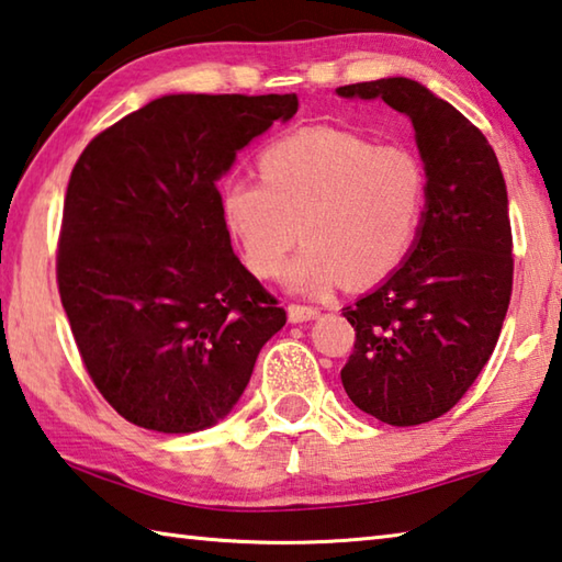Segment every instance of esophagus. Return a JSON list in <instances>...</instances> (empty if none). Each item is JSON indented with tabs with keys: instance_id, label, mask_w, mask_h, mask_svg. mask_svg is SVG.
Masks as SVG:
<instances>
[{
	"instance_id": "obj_1",
	"label": "esophagus",
	"mask_w": 562,
	"mask_h": 562,
	"mask_svg": "<svg viewBox=\"0 0 562 562\" xmlns=\"http://www.w3.org/2000/svg\"><path fill=\"white\" fill-rule=\"evenodd\" d=\"M316 316H318V308H313V306H301V303H291V306H289V321L291 323L313 321Z\"/></svg>"
}]
</instances>
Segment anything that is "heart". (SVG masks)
<instances>
[{
  "instance_id": "obj_1",
  "label": "heart",
  "mask_w": 562,
  "mask_h": 562,
  "mask_svg": "<svg viewBox=\"0 0 562 562\" xmlns=\"http://www.w3.org/2000/svg\"><path fill=\"white\" fill-rule=\"evenodd\" d=\"M259 170L222 192L226 229L259 279L283 271L301 236L286 269L301 293H326L342 276L375 283L407 259L427 204V170L407 145L311 127L266 147Z\"/></svg>"
}]
</instances>
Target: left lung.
<instances>
[{
  "mask_svg": "<svg viewBox=\"0 0 562 562\" xmlns=\"http://www.w3.org/2000/svg\"><path fill=\"white\" fill-rule=\"evenodd\" d=\"M382 98L415 125L427 204L405 263L342 308L356 346L340 370L352 405L392 427L445 415L496 348L514 286L508 194L484 133L409 78L340 86Z\"/></svg>",
  "mask_w": 562,
  "mask_h": 562,
  "instance_id": "obj_1",
  "label": "left lung"
}]
</instances>
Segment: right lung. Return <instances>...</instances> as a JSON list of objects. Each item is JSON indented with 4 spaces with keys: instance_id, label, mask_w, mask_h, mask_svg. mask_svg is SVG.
<instances>
[{
    "instance_id": "add662e5",
    "label": "right lung",
    "mask_w": 562,
    "mask_h": 562,
    "mask_svg": "<svg viewBox=\"0 0 562 562\" xmlns=\"http://www.w3.org/2000/svg\"><path fill=\"white\" fill-rule=\"evenodd\" d=\"M296 111V93L162 95L78 157L58 293L93 385L133 425L165 435L216 425L286 326L232 251L216 180Z\"/></svg>"
}]
</instances>
